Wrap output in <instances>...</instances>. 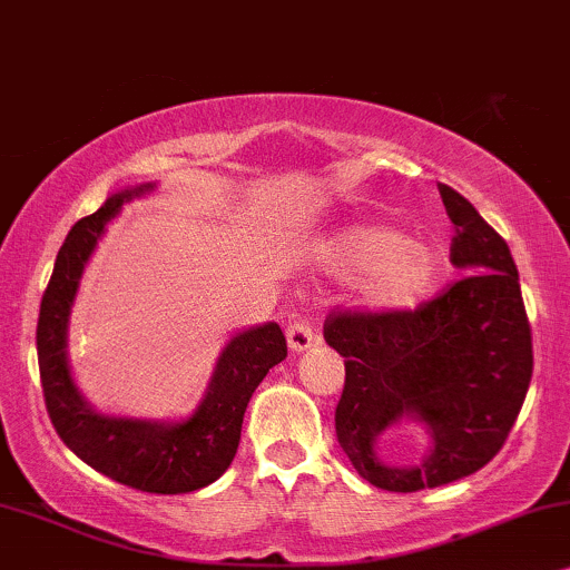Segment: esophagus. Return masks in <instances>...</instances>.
Listing matches in <instances>:
<instances>
[{"label": "esophagus", "instance_id": "34e87169", "mask_svg": "<svg viewBox=\"0 0 570 570\" xmlns=\"http://www.w3.org/2000/svg\"><path fill=\"white\" fill-rule=\"evenodd\" d=\"M286 341H289V348L292 352H307L309 346L317 344V333L313 325H309L307 321H294L289 323V328H286Z\"/></svg>", "mask_w": 570, "mask_h": 570}]
</instances>
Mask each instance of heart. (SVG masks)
I'll return each instance as SVG.
<instances>
[{
    "mask_svg": "<svg viewBox=\"0 0 570 570\" xmlns=\"http://www.w3.org/2000/svg\"><path fill=\"white\" fill-rule=\"evenodd\" d=\"M317 255L325 268L341 276L362 273L360 302L375 313L412 309L435 289V255L391 226H346L325 239Z\"/></svg>",
    "mask_w": 570,
    "mask_h": 570,
    "instance_id": "heart-1",
    "label": "heart"
}]
</instances>
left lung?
I'll list each match as a JSON object with an SVG mask.
<instances>
[{"instance_id":"obj_1","label":"left lung","mask_w":570,"mask_h":570,"mask_svg":"<svg viewBox=\"0 0 570 570\" xmlns=\"http://www.w3.org/2000/svg\"><path fill=\"white\" fill-rule=\"evenodd\" d=\"M451 263L466 276L401 313H333L323 336L344 356L336 438L362 480L416 492L474 474L503 449L532 381V328L505 239L449 185ZM401 419L433 445L422 465L389 468L374 443Z\"/></svg>"}]
</instances>
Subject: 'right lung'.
I'll return each instance as SVG.
<instances>
[{
	"label": "right lung",
	"mask_w": 570,
	"mask_h": 570,
	"mask_svg": "<svg viewBox=\"0 0 570 570\" xmlns=\"http://www.w3.org/2000/svg\"><path fill=\"white\" fill-rule=\"evenodd\" d=\"M154 187L140 185L111 195L96 214L72 226L43 292L36 346L47 412L67 449L96 472L127 488L179 495L206 488L229 469L239 445L245 409L268 370L286 360V338L276 323L237 333L218 356L206 399L187 420L150 422L111 416L96 412L82 399L67 360V325L82 271L106 224L127 200Z\"/></svg>",
	"instance_id": "1"
}]
</instances>
